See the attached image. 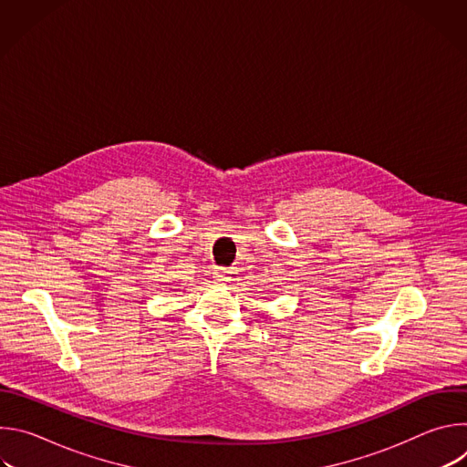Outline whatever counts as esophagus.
Here are the masks:
<instances>
[{
    "mask_svg": "<svg viewBox=\"0 0 467 467\" xmlns=\"http://www.w3.org/2000/svg\"><path fill=\"white\" fill-rule=\"evenodd\" d=\"M216 281H218V283H227V281H229V279H227V272L218 270V272H216Z\"/></svg>",
    "mask_w": 467,
    "mask_h": 467,
    "instance_id": "esophagus-1",
    "label": "esophagus"
}]
</instances>
